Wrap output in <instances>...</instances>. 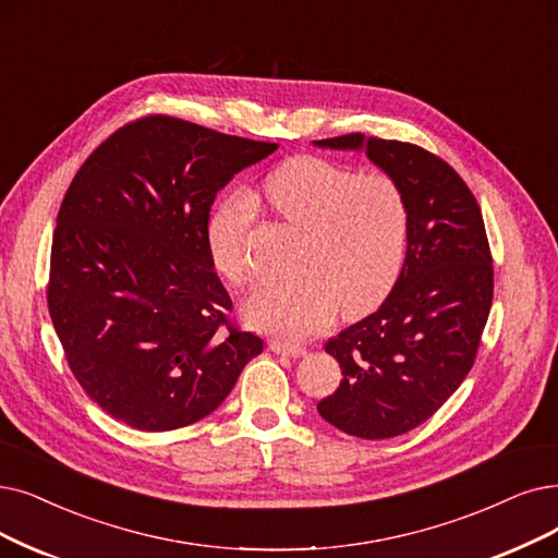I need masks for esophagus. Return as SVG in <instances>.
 I'll list each match as a JSON object with an SVG mask.
<instances>
[{
    "label": "esophagus",
    "instance_id": "esophagus-1",
    "mask_svg": "<svg viewBox=\"0 0 558 558\" xmlns=\"http://www.w3.org/2000/svg\"><path fill=\"white\" fill-rule=\"evenodd\" d=\"M270 350L277 354H286V356H304L306 348L295 345V343H286V341H270Z\"/></svg>",
    "mask_w": 558,
    "mask_h": 558
}]
</instances>
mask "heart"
I'll return each instance as SVG.
<instances>
[{
  "label": "heart",
  "instance_id": "obj_1",
  "mask_svg": "<svg viewBox=\"0 0 558 558\" xmlns=\"http://www.w3.org/2000/svg\"><path fill=\"white\" fill-rule=\"evenodd\" d=\"M277 217L302 231L288 277L265 279L242 304L252 327L302 341L325 329L337 311L360 318L396 286L405 260L410 213L403 190L387 173L354 175L318 158H293L263 185ZM256 219L250 194H233L208 225L217 270L247 283L254 265L247 235Z\"/></svg>",
  "mask_w": 558,
  "mask_h": 558
}]
</instances>
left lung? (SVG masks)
Masks as SVG:
<instances>
[{
  "mask_svg": "<svg viewBox=\"0 0 558 558\" xmlns=\"http://www.w3.org/2000/svg\"><path fill=\"white\" fill-rule=\"evenodd\" d=\"M354 150L403 190V270L368 318L325 343L341 385L320 416L352 437L387 439L430 418L470 373L493 306V258L481 208L462 178L414 144L356 135L314 142Z\"/></svg>",
  "mask_w": 558,
  "mask_h": 558,
  "instance_id": "obj_1",
  "label": "left lung"
}]
</instances>
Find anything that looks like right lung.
<instances>
[{"label": "right lung", "instance_id": "add662e5", "mask_svg": "<svg viewBox=\"0 0 558 558\" xmlns=\"http://www.w3.org/2000/svg\"><path fill=\"white\" fill-rule=\"evenodd\" d=\"M277 148L148 117L117 130L73 178L48 306L77 383L125 426L162 433L208 416L263 352L227 320L208 219L217 192Z\"/></svg>", "mask_w": 558, "mask_h": 558}]
</instances>
